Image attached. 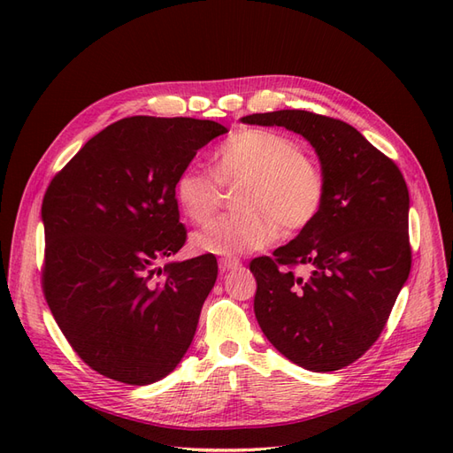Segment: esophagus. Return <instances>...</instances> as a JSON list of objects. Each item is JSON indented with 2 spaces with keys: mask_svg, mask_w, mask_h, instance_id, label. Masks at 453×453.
Segmentation results:
<instances>
[{
  "mask_svg": "<svg viewBox=\"0 0 453 453\" xmlns=\"http://www.w3.org/2000/svg\"><path fill=\"white\" fill-rule=\"evenodd\" d=\"M238 266H242V260L238 257H223L221 260H219V270H221L223 273L228 270H236Z\"/></svg>",
  "mask_w": 453,
  "mask_h": 453,
  "instance_id": "34e87169",
  "label": "esophagus"
}]
</instances>
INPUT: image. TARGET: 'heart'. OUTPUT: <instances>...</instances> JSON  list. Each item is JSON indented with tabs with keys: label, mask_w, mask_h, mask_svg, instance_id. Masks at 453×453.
Listing matches in <instances>:
<instances>
[{
	"label": "heart",
	"mask_w": 453,
	"mask_h": 453,
	"mask_svg": "<svg viewBox=\"0 0 453 453\" xmlns=\"http://www.w3.org/2000/svg\"><path fill=\"white\" fill-rule=\"evenodd\" d=\"M240 211L219 217L193 236L202 253L238 255L263 250L281 232L295 236L319 217L326 183L321 166L289 135L242 128L217 147L211 172L183 168L173 181V196L183 215L205 223L223 203V188L238 187Z\"/></svg>",
	"instance_id": "1"
}]
</instances>
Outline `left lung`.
<instances>
[{"mask_svg": "<svg viewBox=\"0 0 453 453\" xmlns=\"http://www.w3.org/2000/svg\"><path fill=\"white\" fill-rule=\"evenodd\" d=\"M242 120L304 135L326 183L319 217L273 257L251 260L257 321L295 365L344 368L374 346L412 266L404 177L344 120L303 109Z\"/></svg>", "mask_w": 453, "mask_h": 453, "instance_id": "left-lung-1", "label": "left lung"}]
</instances>
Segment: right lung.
Listing matches in <instances>:
<instances>
[{
  "instance_id": "right-lung-1",
  "label": "right lung",
  "mask_w": 453,
  "mask_h": 453,
  "mask_svg": "<svg viewBox=\"0 0 453 453\" xmlns=\"http://www.w3.org/2000/svg\"><path fill=\"white\" fill-rule=\"evenodd\" d=\"M225 132L190 117L120 119L49 183L41 287L62 334L98 374L147 386L193 342L217 258L158 265L187 242L175 177Z\"/></svg>"
}]
</instances>
